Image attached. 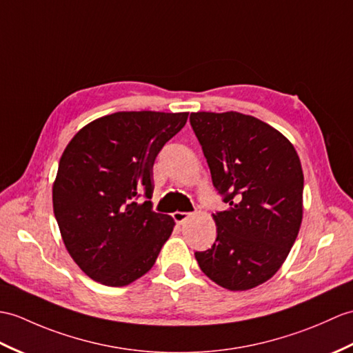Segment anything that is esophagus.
<instances>
[{"label": "esophagus", "instance_id": "34e87169", "mask_svg": "<svg viewBox=\"0 0 353 353\" xmlns=\"http://www.w3.org/2000/svg\"><path fill=\"white\" fill-rule=\"evenodd\" d=\"M191 215L192 214H190V212H179V210H176L174 214H173V218H174V221H176L177 224H183L186 219L191 218Z\"/></svg>", "mask_w": 353, "mask_h": 353}]
</instances>
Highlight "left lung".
Listing matches in <instances>:
<instances>
[{
	"label": "left lung",
	"mask_w": 353,
	"mask_h": 353,
	"mask_svg": "<svg viewBox=\"0 0 353 353\" xmlns=\"http://www.w3.org/2000/svg\"><path fill=\"white\" fill-rule=\"evenodd\" d=\"M191 126L228 208L214 214L216 241L196 251L199 266L228 290H250L272 278L302 223L304 173L293 144L252 116L192 112Z\"/></svg>",
	"instance_id": "obj_1"
}]
</instances>
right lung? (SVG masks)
<instances>
[{"label":"right lung","instance_id":"1","mask_svg":"<svg viewBox=\"0 0 353 353\" xmlns=\"http://www.w3.org/2000/svg\"><path fill=\"white\" fill-rule=\"evenodd\" d=\"M188 112L121 111L70 139L52 186L64 247L92 280L121 288L149 272L174 227L152 210L153 163ZM144 193L148 201L137 203Z\"/></svg>","mask_w":353,"mask_h":353}]
</instances>
